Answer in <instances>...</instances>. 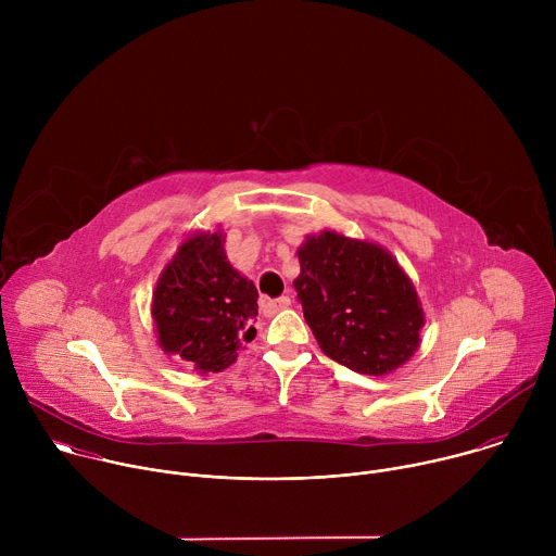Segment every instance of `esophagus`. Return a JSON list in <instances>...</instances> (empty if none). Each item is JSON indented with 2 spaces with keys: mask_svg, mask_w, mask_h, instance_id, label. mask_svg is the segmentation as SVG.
Returning a JSON list of instances; mask_svg holds the SVG:
<instances>
[{
  "mask_svg": "<svg viewBox=\"0 0 556 556\" xmlns=\"http://www.w3.org/2000/svg\"><path fill=\"white\" fill-rule=\"evenodd\" d=\"M290 305V299L288 296H277V299H262V312L266 314V316H273V314H277V312H281V309H286Z\"/></svg>",
  "mask_w": 556,
  "mask_h": 556,
  "instance_id": "1",
  "label": "esophagus"
}]
</instances>
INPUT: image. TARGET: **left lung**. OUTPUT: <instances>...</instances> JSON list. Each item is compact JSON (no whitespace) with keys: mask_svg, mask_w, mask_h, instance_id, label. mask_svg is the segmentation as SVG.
Wrapping results in <instances>:
<instances>
[{"mask_svg":"<svg viewBox=\"0 0 556 556\" xmlns=\"http://www.w3.org/2000/svg\"><path fill=\"white\" fill-rule=\"evenodd\" d=\"M294 290L321 352L369 376H384L414 356L425 314L414 283L384 249L334 230L299 249Z\"/></svg>","mask_w":556,"mask_h":556,"instance_id":"8db88e82","label":"left lung"}]
</instances>
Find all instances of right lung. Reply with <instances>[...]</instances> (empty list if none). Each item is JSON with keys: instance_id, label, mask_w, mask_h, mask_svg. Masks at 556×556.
<instances>
[{"instance_id": "add662e5", "label": "right lung", "mask_w": 556, "mask_h": 556, "mask_svg": "<svg viewBox=\"0 0 556 556\" xmlns=\"http://www.w3.org/2000/svg\"><path fill=\"white\" fill-rule=\"evenodd\" d=\"M257 288L224 253L222 232H198L178 249L153 292L157 341L198 371H222L255 339Z\"/></svg>"}]
</instances>
